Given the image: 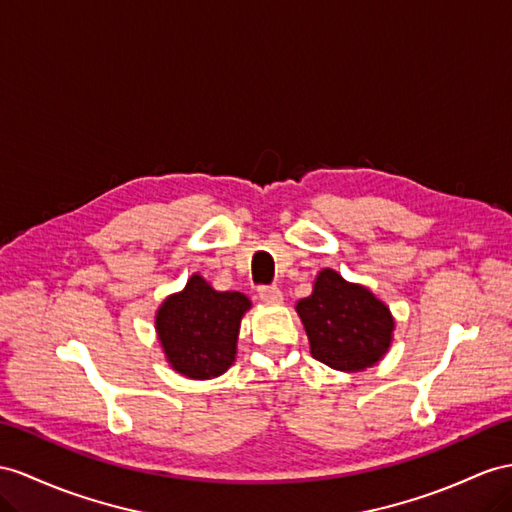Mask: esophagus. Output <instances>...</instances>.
I'll list each match as a JSON object with an SVG mask.
<instances>
[{
    "instance_id": "34e87169",
    "label": "esophagus",
    "mask_w": 512,
    "mask_h": 512,
    "mask_svg": "<svg viewBox=\"0 0 512 512\" xmlns=\"http://www.w3.org/2000/svg\"><path fill=\"white\" fill-rule=\"evenodd\" d=\"M259 298L268 305H279V303H283V292L279 290V287L266 285V287H259Z\"/></svg>"
}]
</instances>
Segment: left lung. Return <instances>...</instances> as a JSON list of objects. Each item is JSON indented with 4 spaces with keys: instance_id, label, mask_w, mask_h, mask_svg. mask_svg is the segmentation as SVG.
I'll use <instances>...</instances> for the list:
<instances>
[{
    "instance_id": "left-lung-1",
    "label": "left lung",
    "mask_w": 512,
    "mask_h": 512,
    "mask_svg": "<svg viewBox=\"0 0 512 512\" xmlns=\"http://www.w3.org/2000/svg\"><path fill=\"white\" fill-rule=\"evenodd\" d=\"M311 357L339 372H363L381 361L393 342L396 320L368 287L350 283L333 268L313 281L311 296L298 300Z\"/></svg>"
}]
</instances>
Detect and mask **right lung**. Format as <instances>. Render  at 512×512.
<instances>
[{"mask_svg": "<svg viewBox=\"0 0 512 512\" xmlns=\"http://www.w3.org/2000/svg\"><path fill=\"white\" fill-rule=\"evenodd\" d=\"M251 307L242 292H218L194 272L155 311L157 342L170 370L194 381L225 374L238 355L240 324Z\"/></svg>", "mask_w": 512, "mask_h": 512, "instance_id": "right-lung-1", "label": "right lung"}]
</instances>
